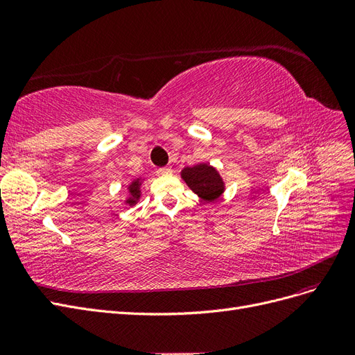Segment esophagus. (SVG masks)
<instances>
[{"instance_id": "34e87169", "label": "esophagus", "mask_w": 355, "mask_h": 355, "mask_svg": "<svg viewBox=\"0 0 355 355\" xmlns=\"http://www.w3.org/2000/svg\"><path fill=\"white\" fill-rule=\"evenodd\" d=\"M171 171H173V170H171V167H161V168H158V173L159 175H163V176H168V175H171Z\"/></svg>"}]
</instances>
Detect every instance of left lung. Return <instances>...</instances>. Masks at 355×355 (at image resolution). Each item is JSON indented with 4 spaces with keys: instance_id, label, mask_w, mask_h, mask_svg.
Here are the masks:
<instances>
[{
    "instance_id": "obj_1",
    "label": "left lung",
    "mask_w": 355,
    "mask_h": 355,
    "mask_svg": "<svg viewBox=\"0 0 355 355\" xmlns=\"http://www.w3.org/2000/svg\"><path fill=\"white\" fill-rule=\"evenodd\" d=\"M182 178L198 197L206 201L216 200L223 192V182L219 173L209 164L187 167L182 171Z\"/></svg>"
}]
</instances>
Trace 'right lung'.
Masks as SVG:
<instances>
[{"label": "right lung", "mask_w": 355, "mask_h": 355, "mask_svg": "<svg viewBox=\"0 0 355 355\" xmlns=\"http://www.w3.org/2000/svg\"><path fill=\"white\" fill-rule=\"evenodd\" d=\"M139 187H141V184H139V179H136L133 184L128 187V191H130V194H132V198H128L127 200V202L130 204V206H133V204L136 202V198L141 196V191H139Z\"/></svg>", "instance_id": "1"}]
</instances>
